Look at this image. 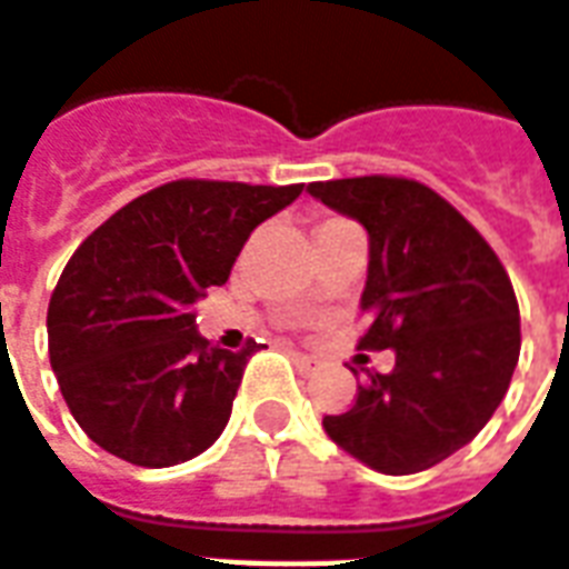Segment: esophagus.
Wrapping results in <instances>:
<instances>
[{
	"instance_id": "34e87169",
	"label": "esophagus",
	"mask_w": 569,
	"mask_h": 569,
	"mask_svg": "<svg viewBox=\"0 0 569 569\" xmlns=\"http://www.w3.org/2000/svg\"><path fill=\"white\" fill-rule=\"evenodd\" d=\"M289 350H292V357H296V362L301 366V369H310V366L317 362V359L310 357V353H301V350H296V347H289Z\"/></svg>"
}]
</instances>
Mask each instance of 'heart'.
I'll list each match as a JSON object with an SVG mask.
<instances>
[{"instance_id": "b5f03b06", "label": "heart", "mask_w": 569, "mask_h": 569, "mask_svg": "<svg viewBox=\"0 0 569 569\" xmlns=\"http://www.w3.org/2000/svg\"><path fill=\"white\" fill-rule=\"evenodd\" d=\"M329 222H335V219H329Z\"/></svg>"}]
</instances>
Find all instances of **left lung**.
<instances>
[{"label": "left lung", "instance_id": "8db88e82", "mask_svg": "<svg viewBox=\"0 0 569 569\" xmlns=\"http://www.w3.org/2000/svg\"><path fill=\"white\" fill-rule=\"evenodd\" d=\"M308 191L369 231L362 350H393L345 415H326L335 445L378 472L408 476L476 439L509 390L521 317L488 240L432 188L402 176L313 182Z\"/></svg>", "mask_w": 569, "mask_h": 569}]
</instances>
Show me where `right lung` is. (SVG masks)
<instances>
[{"label": "right lung", "instance_id": "right-lung-1", "mask_svg": "<svg viewBox=\"0 0 569 569\" xmlns=\"http://www.w3.org/2000/svg\"><path fill=\"white\" fill-rule=\"evenodd\" d=\"M301 188L176 179L130 200L76 249L48 305V353L88 439L161 469L222 436L256 341L240 353L212 347L194 305Z\"/></svg>", "mask_w": 569, "mask_h": 569}]
</instances>
